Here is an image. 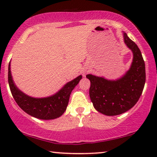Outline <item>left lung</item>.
I'll use <instances>...</instances> for the list:
<instances>
[{
    "instance_id": "left-lung-1",
    "label": "left lung",
    "mask_w": 157,
    "mask_h": 157,
    "mask_svg": "<svg viewBox=\"0 0 157 157\" xmlns=\"http://www.w3.org/2000/svg\"><path fill=\"white\" fill-rule=\"evenodd\" d=\"M123 36L124 43L133 53L132 63L126 74L116 80L86 75L91 82L89 96L94 107L106 116L119 115L132 109L140 98L145 84V63L141 51L127 34L123 32Z\"/></svg>"
}]
</instances>
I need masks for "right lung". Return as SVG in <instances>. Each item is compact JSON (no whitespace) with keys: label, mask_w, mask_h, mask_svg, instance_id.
<instances>
[{"label":"right lung","mask_w":157,"mask_h":157,"mask_svg":"<svg viewBox=\"0 0 157 157\" xmlns=\"http://www.w3.org/2000/svg\"><path fill=\"white\" fill-rule=\"evenodd\" d=\"M8 83L10 91L17 104L28 114L43 120L57 119L65 112L71 93L82 78L80 75L66 83L52 96L44 98L31 97L21 91L15 84L10 71V61L8 65Z\"/></svg>","instance_id":"right-lung-1"}]
</instances>
